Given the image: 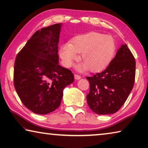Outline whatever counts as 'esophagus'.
<instances>
[{"instance_id":"obj_1","label":"esophagus","mask_w":148,"mask_h":148,"mask_svg":"<svg viewBox=\"0 0 148 148\" xmlns=\"http://www.w3.org/2000/svg\"><path fill=\"white\" fill-rule=\"evenodd\" d=\"M74 78H75V79H76V80H79V79L81 78V76H80V75H78V74H74Z\"/></svg>"}]
</instances>
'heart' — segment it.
<instances>
[{
	"label": "heart",
	"mask_w": 148,
	"mask_h": 148,
	"mask_svg": "<svg viewBox=\"0 0 148 148\" xmlns=\"http://www.w3.org/2000/svg\"><path fill=\"white\" fill-rule=\"evenodd\" d=\"M116 51V44L112 36L96 32L79 34L70 40L69 44L62 45L59 55L66 67H71L80 53L82 61L78 70L92 72L104 70L112 62Z\"/></svg>",
	"instance_id": "heart-1"
}]
</instances>
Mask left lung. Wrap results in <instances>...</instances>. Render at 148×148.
Segmentation results:
<instances>
[{
  "mask_svg": "<svg viewBox=\"0 0 148 148\" xmlns=\"http://www.w3.org/2000/svg\"><path fill=\"white\" fill-rule=\"evenodd\" d=\"M135 76V58L125 44L103 71L86 77L90 83L88 106L99 115L116 113L130 94Z\"/></svg>",
  "mask_w": 148,
  "mask_h": 148,
  "instance_id": "8db88e82",
  "label": "left lung"
}]
</instances>
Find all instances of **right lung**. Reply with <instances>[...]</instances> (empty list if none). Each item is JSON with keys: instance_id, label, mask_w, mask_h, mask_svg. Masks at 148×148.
<instances>
[{"instance_id": "obj_1", "label": "right lung", "mask_w": 148, "mask_h": 148, "mask_svg": "<svg viewBox=\"0 0 148 148\" xmlns=\"http://www.w3.org/2000/svg\"><path fill=\"white\" fill-rule=\"evenodd\" d=\"M60 28L58 23L36 31L15 59V90L35 114H47L58 108L64 88L74 82L72 72L58 64Z\"/></svg>"}]
</instances>
